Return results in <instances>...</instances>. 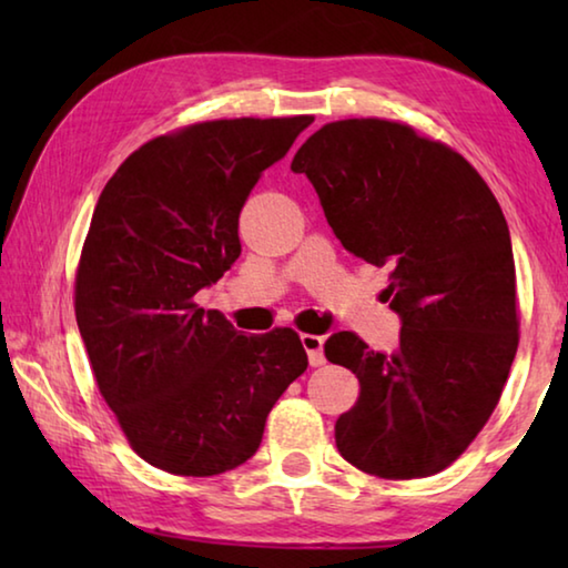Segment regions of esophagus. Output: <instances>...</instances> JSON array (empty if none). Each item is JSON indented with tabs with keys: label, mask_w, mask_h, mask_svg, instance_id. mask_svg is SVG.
Wrapping results in <instances>:
<instances>
[{
	"label": "esophagus",
	"mask_w": 568,
	"mask_h": 568,
	"mask_svg": "<svg viewBox=\"0 0 568 568\" xmlns=\"http://www.w3.org/2000/svg\"><path fill=\"white\" fill-rule=\"evenodd\" d=\"M301 343H303V348H305V353H307V361H311V365H315V368H318V365L325 363V353H323L325 338H323V335L303 333V335H301Z\"/></svg>",
	"instance_id": "esophagus-1"
}]
</instances>
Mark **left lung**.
Masks as SVG:
<instances>
[{"mask_svg": "<svg viewBox=\"0 0 568 568\" xmlns=\"http://www.w3.org/2000/svg\"><path fill=\"white\" fill-rule=\"evenodd\" d=\"M291 170L311 180L341 245L388 267L386 301L400 318L393 353L348 331L325 341V358L361 383L335 446L371 476L438 474L486 426L518 348L501 207L458 152L388 120L325 124Z\"/></svg>", "mask_w": 568, "mask_h": 568, "instance_id": "1", "label": "left lung"}]
</instances>
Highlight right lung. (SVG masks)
I'll return each mask as SVG.
<instances>
[{
    "label": "right lung",
    "instance_id": "1",
    "mask_svg": "<svg viewBox=\"0 0 568 568\" xmlns=\"http://www.w3.org/2000/svg\"><path fill=\"white\" fill-rule=\"evenodd\" d=\"M311 122L215 120L150 140L94 205L77 325L134 454L168 474L245 464L275 400L307 368L295 331L245 335L192 297L237 261L250 190Z\"/></svg>",
    "mask_w": 568,
    "mask_h": 568
}]
</instances>
